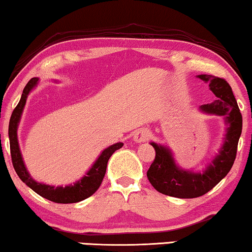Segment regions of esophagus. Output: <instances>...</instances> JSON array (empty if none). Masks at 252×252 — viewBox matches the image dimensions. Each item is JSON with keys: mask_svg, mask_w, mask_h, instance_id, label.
I'll use <instances>...</instances> for the list:
<instances>
[{"mask_svg": "<svg viewBox=\"0 0 252 252\" xmlns=\"http://www.w3.org/2000/svg\"><path fill=\"white\" fill-rule=\"evenodd\" d=\"M151 138V132L150 130L147 129H139L134 132L133 140L136 143H144V141H147Z\"/></svg>", "mask_w": 252, "mask_h": 252, "instance_id": "obj_1", "label": "esophagus"}]
</instances>
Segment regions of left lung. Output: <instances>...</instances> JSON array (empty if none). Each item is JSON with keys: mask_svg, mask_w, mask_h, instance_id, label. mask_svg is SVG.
<instances>
[{"mask_svg": "<svg viewBox=\"0 0 252 252\" xmlns=\"http://www.w3.org/2000/svg\"><path fill=\"white\" fill-rule=\"evenodd\" d=\"M209 83V88L218 99L210 104L201 105L198 109L204 114L224 118L226 133L221 147L203 171L180 168L169 147L152 141L155 160L147 171V178L158 192L164 195L193 198L211 190L232 169L236 158L237 143L242 132V115L234 97L232 88L224 79L212 75H197Z\"/></svg>", "mask_w": 252, "mask_h": 252, "instance_id": "8db88e82", "label": "left lung"}]
</instances>
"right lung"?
Masks as SVG:
<instances>
[{"instance_id":"obj_1","label":"right lung","mask_w":252,"mask_h":252,"mask_svg":"<svg viewBox=\"0 0 252 252\" xmlns=\"http://www.w3.org/2000/svg\"><path fill=\"white\" fill-rule=\"evenodd\" d=\"M38 84L37 77H33L28 81L26 87L24 88L23 94L13 109L11 119L9 122V139H10V152H11L12 164L15 168L17 175L19 176L21 182L26 184V185L37 193L42 197L50 200L56 203H76V202L83 201L91 196L95 190L99 189L100 184L104 179L106 168H107V162L109 158L115 151L120 150L123 146V143H116L114 145L105 148L99 155L97 160L94 161L91 168L88 170V172L84 175L82 178L77 180V182L69 184L66 186H54L47 185V184L38 183L36 180L32 178L31 173L25 165L23 155H21L19 143H18V126L23 115V111L30 92L34 89Z\"/></svg>"}]
</instances>
